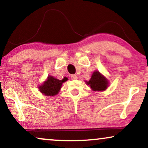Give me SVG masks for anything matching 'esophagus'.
Segmentation results:
<instances>
[{
    "label": "esophagus",
    "mask_w": 148,
    "mask_h": 148,
    "mask_svg": "<svg viewBox=\"0 0 148 148\" xmlns=\"http://www.w3.org/2000/svg\"><path fill=\"white\" fill-rule=\"evenodd\" d=\"M70 78L72 80H76L78 78L77 76L75 75V74H72V75L70 76Z\"/></svg>",
    "instance_id": "1"
}]
</instances>
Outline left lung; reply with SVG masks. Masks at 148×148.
Segmentation results:
<instances>
[{
  "label": "left lung",
  "mask_w": 148,
  "mask_h": 148,
  "mask_svg": "<svg viewBox=\"0 0 148 148\" xmlns=\"http://www.w3.org/2000/svg\"><path fill=\"white\" fill-rule=\"evenodd\" d=\"M86 82L94 91H103L108 88L109 84L107 78L102 75L99 71H95L89 81Z\"/></svg>",
  "instance_id": "left-lung-1"
}]
</instances>
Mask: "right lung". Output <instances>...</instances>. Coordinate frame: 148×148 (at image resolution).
Returning <instances> with one entry per match:
<instances>
[{"label": "right lung", "instance_id": "right-lung-1", "mask_svg": "<svg viewBox=\"0 0 148 148\" xmlns=\"http://www.w3.org/2000/svg\"><path fill=\"white\" fill-rule=\"evenodd\" d=\"M66 81V78L60 80L53 76H49L44 83L38 86V89L46 96L56 95L60 92L62 84Z\"/></svg>", "mask_w": 148, "mask_h": 148}]
</instances>
